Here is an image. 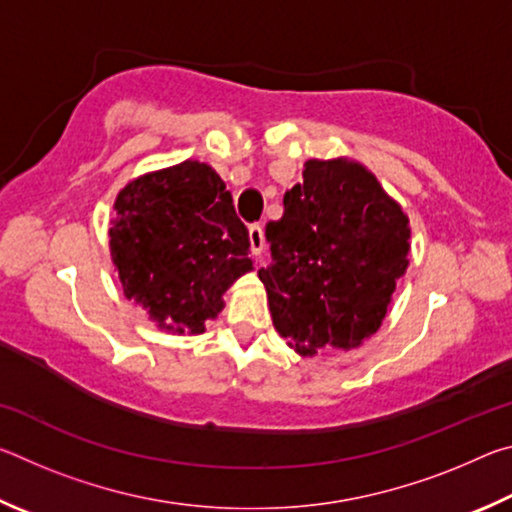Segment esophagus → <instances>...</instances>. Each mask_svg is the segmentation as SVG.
<instances>
[{"instance_id":"obj_1","label":"esophagus","mask_w":512,"mask_h":512,"mask_svg":"<svg viewBox=\"0 0 512 512\" xmlns=\"http://www.w3.org/2000/svg\"><path fill=\"white\" fill-rule=\"evenodd\" d=\"M248 239H250V250L253 255H262L264 253V228L259 223H253L248 228Z\"/></svg>"}]
</instances>
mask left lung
<instances>
[{
	"label": "left lung",
	"mask_w": 512,
	"mask_h": 512,
	"mask_svg": "<svg viewBox=\"0 0 512 512\" xmlns=\"http://www.w3.org/2000/svg\"><path fill=\"white\" fill-rule=\"evenodd\" d=\"M409 216L348 158L307 160L266 223L271 266L259 268L273 325L302 357L352 350L379 329L409 266Z\"/></svg>",
	"instance_id": "obj_1"
}]
</instances>
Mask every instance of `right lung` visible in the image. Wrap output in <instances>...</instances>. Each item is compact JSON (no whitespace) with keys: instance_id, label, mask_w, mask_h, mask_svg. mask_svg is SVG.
Here are the masks:
<instances>
[{"instance_id":"add662e5","label":"right lung","mask_w":512,"mask_h":512,"mask_svg":"<svg viewBox=\"0 0 512 512\" xmlns=\"http://www.w3.org/2000/svg\"><path fill=\"white\" fill-rule=\"evenodd\" d=\"M110 255L128 300L160 329L201 334L248 271V228L212 167L185 160L121 189Z\"/></svg>"}]
</instances>
